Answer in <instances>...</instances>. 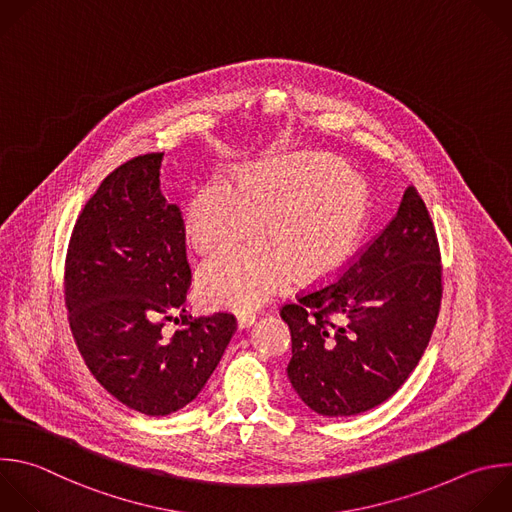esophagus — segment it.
<instances>
[{"label": "esophagus", "mask_w": 512, "mask_h": 512, "mask_svg": "<svg viewBox=\"0 0 512 512\" xmlns=\"http://www.w3.org/2000/svg\"><path fill=\"white\" fill-rule=\"evenodd\" d=\"M255 319H257V315H255L253 311H241V313L237 315L239 327H251V325L255 323Z\"/></svg>", "instance_id": "34e87169"}]
</instances>
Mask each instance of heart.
Returning <instances> with one entry per match:
<instances>
[{
  "instance_id": "obj_1",
  "label": "heart",
  "mask_w": 512,
  "mask_h": 512,
  "mask_svg": "<svg viewBox=\"0 0 512 512\" xmlns=\"http://www.w3.org/2000/svg\"><path fill=\"white\" fill-rule=\"evenodd\" d=\"M368 213V189L331 156L301 154L261 162L239 177L211 179L193 197L185 231L211 257L259 235L267 241L209 261L201 297L215 307L251 309L285 291L295 275L323 279L354 251Z\"/></svg>"
}]
</instances>
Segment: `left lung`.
<instances>
[{"mask_svg":"<svg viewBox=\"0 0 512 512\" xmlns=\"http://www.w3.org/2000/svg\"><path fill=\"white\" fill-rule=\"evenodd\" d=\"M440 301L436 229L416 187H408L394 219L342 275L281 307L293 390L331 418L380 406L418 366Z\"/></svg>","mask_w":512,"mask_h":512,"instance_id":"obj_1","label":"left lung"}]
</instances>
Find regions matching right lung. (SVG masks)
I'll use <instances>...</instances> for the list:
<instances>
[{"instance_id":"right-lung-1","label":"right lung","mask_w":512,"mask_h":512,"mask_svg":"<svg viewBox=\"0 0 512 512\" xmlns=\"http://www.w3.org/2000/svg\"><path fill=\"white\" fill-rule=\"evenodd\" d=\"M160 162L162 152L138 154L100 183L74 225L64 267L68 321L88 370L146 416L193 402L237 329L227 311L187 315L185 221L160 195ZM175 314L186 327L166 336L161 327Z\"/></svg>"}]
</instances>
